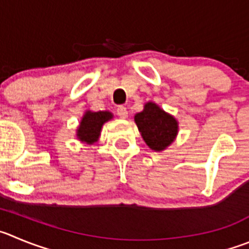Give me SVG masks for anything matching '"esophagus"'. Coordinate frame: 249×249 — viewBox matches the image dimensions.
Returning a JSON list of instances; mask_svg holds the SVG:
<instances>
[{"instance_id":"obj_1","label":"esophagus","mask_w":249,"mask_h":249,"mask_svg":"<svg viewBox=\"0 0 249 249\" xmlns=\"http://www.w3.org/2000/svg\"><path fill=\"white\" fill-rule=\"evenodd\" d=\"M117 114H118V117L125 119V118H127V109L125 108L124 106H119L117 109Z\"/></svg>"}]
</instances>
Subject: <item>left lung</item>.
Returning <instances> with one entry per match:
<instances>
[{
    "label": "left lung",
    "mask_w": 249,
    "mask_h": 249,
    "mask_svg": "<svg viewBox=\"0 0 249 249\" xmlns=\"http://www.w3.org/2000/svg\"><path fill=\"white\" fill-rule=\"evenodd\" d=\"M135 123L151 150L162 151L171 145L178 132V123L155 103H147L135 115Z\"/></svg>",
    "instance_id": "8db88e82"
}]
</instances>
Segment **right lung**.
<instances>
[{"label":"right lung","instance_id":"1","mask_svg":"<svg viewBox=\"0 0 249 249\" xmlns=\"http://www.w3.org/2000/svg\"><path fill=\"white\" fill-rule=\"evenodd\" d=\"M113 115L109 111H87L83 115L82 122L77 130V136L81 141L87 143L96 142L101 132L102 125Z\"/></svg>","mask_w":249,"mask_h":249}]
</instances>
